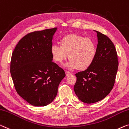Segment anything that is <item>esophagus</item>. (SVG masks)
<instances>
[{"mask_svg": "<svg viewBox=\"0 0 129 129\" xmlns=\"http://www.w3.org/2000/svg\"><path fill=\"white\" fill-rule=\"evenodd\" d=\"M65 74H66V76H68L72 74V73L70 72H69V71H65Z\"/></svg>", "mask_w": 129, "mask_h": 129, "instance_id": "1", "label": "esophagus"}]
</instances>
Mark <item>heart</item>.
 <instances>
[{"instance_id": "1", "label": "heart", "mask_w": 129, "mask_h": 129, "mask_svg": "<svg viewBox=\"0 0 129 129\" xmlns=\"http://www.w3.org/2000/svg\"><path fill=\"white\" fill-rule=\"evenodd\" d=\"M60 45L54 44L50 52L54 61L62 64L69 57L67 68L85 70L94 61L97 46L93 40L77 34H70L61 40Z\"/></svg>"}]
</instances>
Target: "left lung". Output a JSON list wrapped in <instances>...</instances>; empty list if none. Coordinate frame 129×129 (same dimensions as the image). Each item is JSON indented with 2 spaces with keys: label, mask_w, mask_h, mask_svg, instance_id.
<instances>
[{
  "label": "left lung",
  "mask_w": 129,
  "mask_h": 129,
  "mask_svg": "<svg viewBox=\"0 0 129 129\" xmlns=\"http://www.w3.org/2000/svg\"><path fill=\"white\" fill-rule=\"evenodd\" d=\"M97 32L98 44L94 61L89 68L75 74L74 91L84 103L101 101L109 94L114 87L118 68V55L110 39Z\"/></svg>",
  "instance_id": "obj_1"
}]
</instances>
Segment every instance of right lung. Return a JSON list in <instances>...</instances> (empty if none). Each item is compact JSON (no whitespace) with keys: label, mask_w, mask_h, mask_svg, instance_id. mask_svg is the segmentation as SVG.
Masks as SVG:
<instances>
[{"label":"right lung","mask_w":129,"mask_h":129,"mask_svg":"<svg viewBox=\"0 0 129 129\" xmlns=\"http://www.w3.org/2000/svg\"><path fill=\"white\" fill-rule=\"evenodd\" d=\"M57 28L31 32L21 39L12 53L10 73L17 93L34 106L44 107L56 97L65 76L53 62L50 52Z\"/></svg>","instance_id":"obj_1"}]
</instances>
